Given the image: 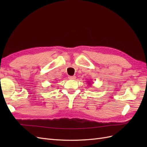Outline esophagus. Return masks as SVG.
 <instances>
[{"label":"esophagus","mask_w":147,"mask_h":147,"mask_svg":"<svg viewBox=\"0 0 147 147\" xmlns=\"http://www.w3.org/2000/svg\"><path fill=\"white\" fill-rule=\"evenodd\" d=\"M68 78H69L70 80H75V78H76V77H75V76H69Z\"/></svg>","instance_id":"1"}]
</instances>
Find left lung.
I'll return each mask as SVG.
<instances>
[{"instance_id": "left-lung-1", "label": "left lung", "mask_w": 147, "mask_h": 147, "mask_svg": "<svg viewBox=\"0 0 147 147\" xmlns=\"http://www.w3.org/2000/svg\"><path fill=\"white\" fill-rule=\"evenodd\" d=\"M88 84H90V83H90V82H88Z\"/></svg>"}]
</instances>
